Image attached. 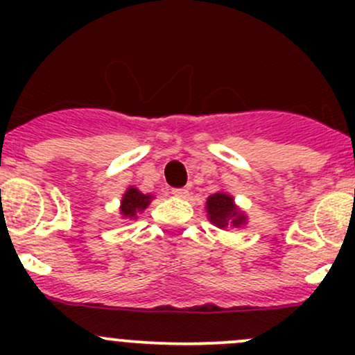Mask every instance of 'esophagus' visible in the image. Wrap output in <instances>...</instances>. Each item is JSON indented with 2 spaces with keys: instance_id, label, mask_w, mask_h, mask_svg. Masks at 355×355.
<instances>
[{
  "instance_id": "obj_1",
  "label": "esophagus",
  "mask_w": 355,
  "mask_h": 355,
  "mask_svg": "<svg viewBox=\"0 0 355 355\" xmlns=\"http://www.w3.org/2000/svg\"><path fill=\"white\" fill-rule=\"evenodd\" d=\"M171 194H173L175 198L185 199L189 196V191H187V189H173V191H171Z\"/></svg>"
}]
</instances>
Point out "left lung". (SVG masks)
<instances>
[{"mask_svg":"<svg viewBox=\"0 0 355 355\" xmlns=\"http://www.w3.org/2000/svg\"><path fill=\"white\" fill-rule=\"evenodd\" d=\"M207 216L213 221L216 227L225 228L228 225L232 227H241L245 221V216L242 213H239L234 206V199L228 194L223 192H218L207 198Z\"/></svg>","mask_w":355,"mask_h":355,"instance_id":"1","label":"left lung"}]
</instances>
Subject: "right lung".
Here are the masks:
<instances>
[{
  "label": "right lung",
  "mask_w": 355,
  "mask_h": 355,
  "mask_svg": "<svg viewBox=\"0 0 355 355\" xmlns=\"http://www.w3.org/2000/svg\"><path fill=\"white\" fill-rule=\"evenodd\" d=\"M153 196H146L142 192H139L137 189L130 187L127 192H125L123 200H121V214L125 218H134L139 211L146 209L151 202Z\"/></svg>",
  "instance_id": "right-lung-1"
}]
</instances>
